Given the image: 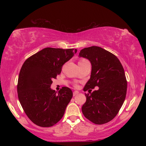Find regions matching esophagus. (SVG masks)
Masks as SVG:
<instances>
[{
  "label": "esophagus",
  "instance_id": "obj_1",
  "mask_svg": "<svg viewBox=\"0 0 146 146\" xmlns=\"http://www.w3.org/2000/svg\"><path fill=\"white\" fill-rule=\"evenodd\" d=\"M78 91H74V92H73V96H74V97H75V96H76V95H78Z\"/></svg>",
  "mask_w": 146,
  "mask_h": 146
}]
</instances>
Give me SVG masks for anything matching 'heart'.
<instances>
[{
	"label": "heart",
	"mask_w": 146,
	"mask_h": 146,
	"mask_svg": "<svg viewBox=\"0 0 146 146\" xmlns=\"http://www.w3.org/2000/svg\"><path fill=\"white\" fill-rule=\"evenodd\" d=\"M86 61H88L86 59H81V60L79 61V62H86Z\"/></svg>",
	"instance_id": "1"
}]
</instances>
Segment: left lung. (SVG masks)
I'll list each match as a JSON object with an SVG mask.
<instances>
[{
  "mask_svg": "<svg viewBox=\"0 0 146 146\" xmlns=\"http://www.w3.org/2000/svg\"><path fill=\"white\" fill-rule=\"evenodd\" d=\"M79 56L88 58L92 66L91 77L84 88L90 93H85L83 115L95 124L108 123L118 114L126 96L127 85L123 66L115 55L98 46L82 49ZM96 86L99 90L91 93L89 89Z\"/></svg>",
  "mask_w": 146,
  "mask_h": 146,
  "instance_id": "1",
  "label": "left lung"
}]
</instances>
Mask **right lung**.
<instances>
[{
    "label": "right lung",
    "mask_w": 146,
    "mask_h": 146,
    "mask_svg": "<svg viewBox=\"0 0 146 146\" xmlns=\"http://www.w3.org/2000/svg\"><path fill=\"white\" fill-rule=\"evenodd\" d=\"M76 51V49L46 48L24 62L19 73L17 93L24 112L35 124L51 127L62 118L73 92L62 87L56 93L50 86L62 66Z\"/></svg>",
    "instance_id": "1"
}]
</instances>
